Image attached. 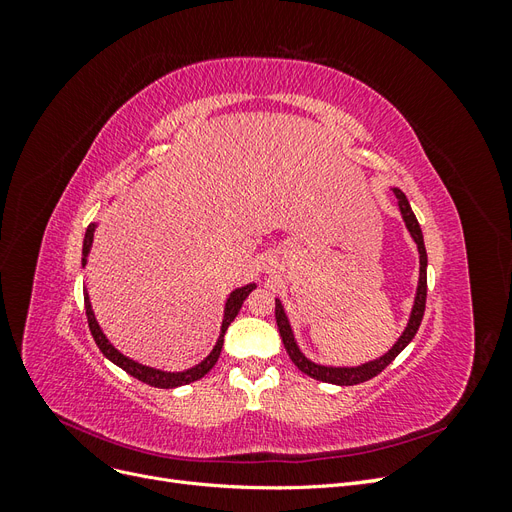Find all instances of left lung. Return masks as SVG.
I'll use <instances>...</instances> for the list:
<instances>
[{
	"label": "left lung",
	"mask_w": 512,
	"mask_h": 512,
	"mask_svg": "<svg viewBox=\"0 0 512 512\" xmlns=\"http://www.w3.org/2000/svg\"><path fill=\"white\" fill-rule=\"evenodd\" d=\"M393 192H395V198L399 203V211H401V215H404V222L410 230V235L416 241L418 258H421V273H418V288H416L414 307H412V314H410V320H408V327L397 339V344L376 361H369V363L359 365V367H324V365H316L309 359H305L303 352L297 346V342H294V335H292V329H290V322L284 314V307H282L280 299H275V320H277V329H280V335H282L284 348L292 359V363L297 365L303 371V374H307L309 378H316L320 382L339 384V386H352V384H361L365 380H371L374 376H378L386 365H391L395 361V356L412 342L418 327H421V320H423V314H425V301H427V252H425L423 230H421V226H418V220L410 209L406 194L397 190V188Z\"/></svg>",
	"instance_id": "8db88e82"
}]
</instances>
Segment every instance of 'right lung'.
Instances as JSON below:
<instances>
[{"mask_svg": "<svg viewBox=\"0 0 512 512\" xmlns=\"http://www.w3.org/2000/svg\"><path fill=\"white\" fill-rule=\"evenodd\" d=\"M94 230H96V224H89V226H87L85 241H83V265L87 262V254H89V250H91V243H94ZM254 288H256V284H247V286H243V288H237L235 292H230V297H228L226 307H224V320H222V331H220L218 344H215V348L211 350V354L207 356V359H205L203 363H198L196 367L185 369V371H162V369H153V367H147V365H141V363H136V361L128 359V356H123L111 342H108L106 335L102 333L100 324L96 322L94 309H91L89 294H87V292H85V314H87V322H89V331H91V335H94L100 352L106 356L108 361H113L117 367H121L123 371H128V374H130L132 378L141 380V382H145V384H149V386H156V389H175V386H183V384H190V382H194V380H200L205 374H209L211 367H213L215 363H218L222 346H224V333H226V329L230 327V322L237 318L243 301L247 299V294H250Z\"/></svg>", "mask_w": 512, "mask_h": 512, "instance_id": "right-lung-1", "label": "right lung"}]
</instances>
